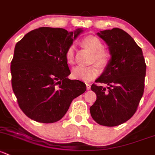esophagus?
Masks as SVG:
<instances>
[{
    "mask_svg": "<svg viewBox=\"0 0 155 155\" xmlns=\"http://www.w3.org/2000/svg\"><path fill=\"white\" fill-rule=\"evenodd\" d=\"M86 87H87V90H90L91 89V85L88 83H86Z\"/></svg>",
    "mask_w": 155,
    "mask_h": 155,
    "instance_id": "obj_1",
    "label": "esophagus"
}]
</instances>
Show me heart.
<instances>
[{"instance_id": "heart-1", "label": "heart", "mask_w": 155, "mask_h": 155, "mask_svg": "<svg viewBox=\"0 0 155 155\" xmlns=\"http://www.w3.org/2000/svg\"><path fill=\"white\" fill-rule=\"evenodd\" d=\"M82 45L84 48L92 52V61L97 63L101 69L104 70L108 67L111 61L112 54L108 50L103 48V44L100 39L94 35H87L82 39ZM64 57L68 64L74 63V49L73 46L68 48ZM97 65L93 64L88 67H76L73 69L71 76L74 79L90 82L99 76V69Z\"/></svg>"}]
</instances>
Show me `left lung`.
Listing matches in <instances>:
<instances>
[{"label":"left lung","mask_w":155,"mask_h":155,"mask_svg":"<svg viewBox=\"0 0 155 155\" xmlns=\"http://www.w3.org/2000/svg\"><path fill=\"white\" fill-rule=\"evenodd\" d=\"M98 35L106 42L112 59L95 81L91 90L97 100L90 107L92 118L104 126H117L131 119L137 111L144 92L146 64L140 48L129 34L120 28L101 31Z\"/></svg>","instance_id":"obj_1"}]
</instances>
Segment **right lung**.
<instances>
[{"mask_svg": "<svg viewBox=\"0 0 155 155\" xmlns=\"http://www.w3.org/2000/svg\"><path fill=\"white\" fill-rule=\"evenodd\" d=\"M40 27L26 34L15 47L12 87L19 107L29 118L43 123L61 120L86 85L71 80L65 52L82 32Z\"/></svg>", "mask_w": 155, "mask_h": 155, "instance_id": "add662e5", "label": "right lung"}]
</instances>
